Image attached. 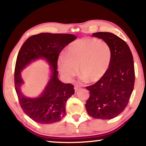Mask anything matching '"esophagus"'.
<instances>
[{
    "label": "esophagus",
    "instance_id": "34e87169",
    "mask_svg": "<svg viewBox=\"0 0 146 146\" xmlns=\"http://www.w3.org/2000/svg\"><path fill=\"white\" fill-rule=\"evenodd\" d=\"M80 88V87H79V86L75 85V92H77L78 90H79Z\"/></svg>",
    "mask_w": 146,
    "mask_h": 146
}]
</instances>
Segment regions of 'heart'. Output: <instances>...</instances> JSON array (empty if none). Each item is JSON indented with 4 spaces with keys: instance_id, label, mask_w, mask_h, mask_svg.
Returning <instances> with one entry per match:
<instances>
[{
    "instance_id": "1",
    "label": "heart",
    "mask_w": 146,
    "mask_h": 146,
    "mask_svg": "<svg viewBox=\"0 0 146 146\" xmlns=\"http://www.w3.org/2000/svg\"><path fill=\"white\" fill-rule=\"evenodd\" d=\"M112 56L111 48L105 41L83 38L67 46L64 56L58 59V66L67 79H71L79 67L82 79L89 82H96L107 73Z\"/></svg>"
}]
</instances>
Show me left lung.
<instances>
[{
    "instance_id": "obj_1",
    "label": "left lung",
    "mask_w": 146,
    "mask_h": 146,
    "mask_svg": "<svg viewBox=\"0 0 146 146\" xmlns=\"http://www.w3.org/2000/svg\"><path fill=\"white\" fill-rule=\"evenodd\" d=\"M92 36L107 42L113 56L103 78L86 87L90 97L85 107L93 118L109 120L121 113L129 103L135 80L133 56L127 43L112 33L98 32Z\"/></svg>"
}]
</instances>
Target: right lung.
Returning <instances> with one entry per match:
<instances>
[{"mask_svg": "<svg viewBox=\"0 0 146 146\" xmlns=\"http://www.w3.org/2000/svg\"><path fill=\"white\" fill-rule=\"evenodd\" d=\"M77 38L72 34L42 33L28 38L19 50L15 67V89L23 111L36 123L52 124L64 116L66 102L75 90L72 84L58 79V59L62 50ZM38 59L44 60L49 65V81L38 97H26L21 92L24 84L21 73L27 65Z\"/></svg>", "mask_w": 146, "mask_h": 146, "instance_id": "1", "label": "right lung"}]
</instances>
